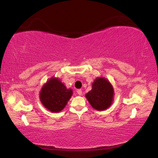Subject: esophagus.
<instances>
[{
  "mask_svg": "<svg viewBox=\"0 0 158 158\" xmlns=\"http://www.w3.org/2000/svg\"><path fill=\"white\" fill-rule=\"evenodd\" d=\"M77 93H78L79 95H82V90H81V89H78V90H77Z\"/></svg>",
  "mask_w": 158,
  "mask_h": 158,
  "instance_id": "1",
  "label": "esophagus"
}]
</instances>
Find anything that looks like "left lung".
<instances>
[{
	"mask_svg": "<svg viewBox=\"0 0 158 158\" xmlns=\"http://www.w3.org/2000/svg\"><path fill=\"white\" fill-rule=\"evenodd\" d=\"M114 89L105 78L96 79L92 84V90L85 95V98L93 108L103 111L111 106L113 100Z\"/></svg>",
	"mask_w": 158,
	"mask_h": 158,
	"instance_id": "8db88e82",
	"label": "left lung"
}]
</instances>
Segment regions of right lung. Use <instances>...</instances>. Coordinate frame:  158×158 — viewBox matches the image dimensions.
<instances>
[{
	"mask_svg": "<svg viewBox=\"0 0 158 158\" xmlns=\"http://www.w3.org/2000/svg\"><path fill=\"white\" fill-rule=\"evenodd\" d=\"M72 95V89H67L59 79L52 78L42 87L40 98L47 109L52 112H59L65 107Z\"/></svg>",
	"mask_w": 158,
	"mask_h": 158,
	"instance_id": "1",
	"label": "right lung"
}]
</instances>
